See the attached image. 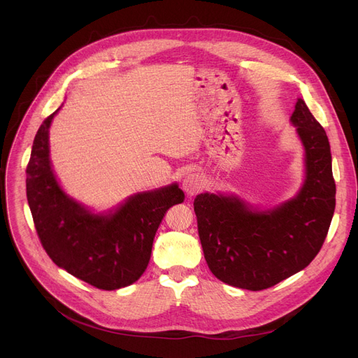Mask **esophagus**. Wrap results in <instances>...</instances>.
Segmentation results:
<instances>
[{
	"label": "esophagus",
	"instance_id": "esophagus-1",
	"mask_svg": "<svg viewBox=\"0 0 358 358\" xmlns=\"http://www.w3.org/2000/svg\"><path fill=\"white\" fill-rule=\"evenodd\" d=\"M206 181L200 174H189L184 180H182V190L185 192L187 196H194L197 194L200 190L204 189Z\"/></svg>",
	"mask_w": 358,
	"mask_h": 358
}]
</instances>
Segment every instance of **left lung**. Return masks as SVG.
I'll use <instances>...</instances> for the list:
<instances>
[{
	"label": "left lung",
	"mask_w": 358,
	"mask_h": 358,
	"mask_svg": "<svg viewBox=\"0 0 358 358\" xmlns=\"http://www.w3.org/2000/svg\"><path fill=\"white\" fill-rule=\"evenodd\" d=\"M290 123L302 142L305 164L294 197L264 209L236 194L200 193L194 199L206 262L229 286L268 289L308 267L327 238L335 210L329 141L302 99Z\"/></svg>",
	"instance_id": "1"
}]
</instances>
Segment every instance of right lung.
Wrapping results in <instances>:
<instances>
[{"mask_svg":"<svg viewBox=\"0 0 358 358\" xmlns=\"http://www.w3.org/2000/svg\"><path fill=\"white\" fill-rule=\"evenodd\" d=\"M58 111L37 130L26 169L37 235L55 264L85 283L103 290L134 285L149 264L165 212L182 203L184 193L173 182L131 194L103 212L71 197L50 162L49 129Z\"/></svg>","mask_w":358,"mask_h":358,"instance_id":"obj_1","label":"right lung"}]
</instances>
